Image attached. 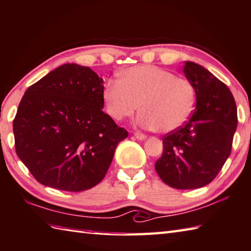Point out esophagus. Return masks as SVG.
Returning <instances> with one entry per match:
<instances>
[{"label":"esophagus","instance_id":"1","mask_svg":"<svg viewBox=\"0 0 251 251\" xmlns=\"http://www.w3.org/2000/svg\"><path fill=\"white\" fill-rule=\"evenodd\" d=\"M134 136H135V138H137L138 140H145L146 138H147V136L143 133H139V131H136Z\"/></svg>","mask_w":251,"mask_h":251}]
</instances>
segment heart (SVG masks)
I'll use <instances>...</instances> for the list:
<instances>
[{"instance_id": "heart-1", "label": "heart", "mask_w": 251, "mask_h": 251, "mask_svg": "<svg viewBox=\"0 0 251 251\" xmlns=\"http://www.w3.org/2000/svg\"><path fill=\"white\" fill-rule=\"evenodd\" d=\"M103 102L113 120L121 122L138 110L137 123L159 133H171L189 120L195 104L191 82L156 66H136L118 74L103 90Z\"/></svg>"}]
</instances>
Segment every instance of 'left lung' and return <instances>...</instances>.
I'll return each mask as SVG.
<instances>
[{"label": "left lung", "instance_id": "8db88e82", "mask_svg": "<svg viewBox=\"0 0 251 251\" xmlns=\"http://www.w3.org/2000/svg\"><path fill=\"white\" fill-rule=\"evenodd\" d=\"M183 72L195 89V108L183 126L162 138L154 168L171 188L190 190L215 179L230 154L238 121L228 86L192 61H185Z\"/></svg>", "mask_w": 251, "mask_h": 251}]
</instances>
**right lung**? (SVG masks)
I'll list each match as a JSON object with an SVG mask.
<instances>
[{"label":"right lung","instance_id":"right-lung-1","mask_svg":"<svg viewBox=\"0 0 251 251\" xmlns=\"http://www.w3.org/2000/svg\"><path fill=\"white\" fill-rule=\"evenodd\" d=\"M103 79L66 63L30 85L13 121L18 158L50 188L80 192L105 176L128 133L102 111Z\"/></svg>","mask_w":251,"mask_h":251}]
</instances>
